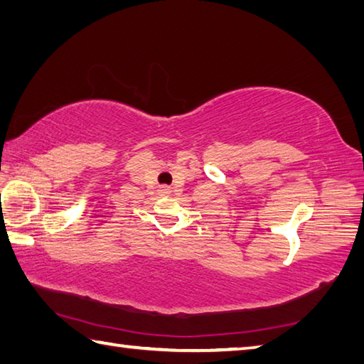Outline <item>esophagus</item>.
Wrapping results in <instances>:
<instances>
[{
  "label": "esophagus",
  "instance_id": "34e87169",
  "mask_svg": "<svg viewBox=\"0 0 364 364\" xmlns=\"http://www.w3.org/2000/svg\"><path fill=\"white\" fill-rule=\"evenodd\" d=\"M159 191H161V194H170V188H167V186H161L159 188Z\"/></svg>",
  "mask_w": 364,
  "mask_h": 364
}]
</instances>
